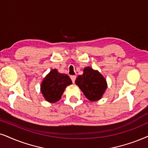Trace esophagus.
I'll return each instance as SVG.
<instances>
[{"mask_svg": "<svg viewBox=\"0 0 148 148\" xmlns=\"http://www.w3.org/2000/svg\"><path fill=\"white\" fill-rule=\"evenodd\" d=\"M70 78H71V79H72V81L73 83H74V82H75L76 76H71Z\"/></svg>", "mask_w": 148, "mask_h": 148, "instance_id": "obj_1", "label": "esophagus"}]
</instances>
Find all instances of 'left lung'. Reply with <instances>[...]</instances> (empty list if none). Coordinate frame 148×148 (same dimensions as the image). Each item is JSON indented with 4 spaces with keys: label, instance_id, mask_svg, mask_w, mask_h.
<instances>
[{
    "label": "left lung",
    "instance_id": "1",
    "mask_svg": "<svg viewBox=\"0 0 148 148\" xmlns=\"http://www.w3.org/2000/svg\"><path fill=\"white\" fill-rule=\"evenodd\" d=\"M75 83L85 97L91 101L101 99L108 86L105 78L90 67L84 69L83 74L76 78Z\"/></svg>",
    "mask_w": 148,
    "mask_h": 148
}]
</instances>
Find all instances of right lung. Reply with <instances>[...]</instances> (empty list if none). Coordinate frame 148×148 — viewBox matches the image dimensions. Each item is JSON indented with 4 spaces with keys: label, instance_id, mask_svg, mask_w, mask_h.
<instances>
[{
    "label": "right lung",
    "instance_id": "1",
    "mask_svg": "<svg viewBox=\"0 0 148 148\" xmlns=\"http://www.w3.org/2000/svg\"><path fill=\"white\" fill-rule=\"evenodd\" d=\"M71 84L72 80L67 74H61L56 69H53L43 79L40 90L47 101L56 103L61 99L66 86Z\"/></svg>",
    "mask_w": 148,
    "mask_h": 148
}]
</instances>
